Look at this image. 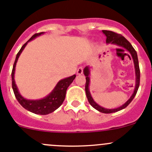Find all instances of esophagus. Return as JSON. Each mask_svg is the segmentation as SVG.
<instances>
[{
    "instance_id": "esophagus-1",
    "label": "esophagus",
    "mask_w": 152,
    "mask_h": 152,
    "mask_svg": "<svg viewBox=\"0 0 152 152\" xmlns=\"http://www.w3.org/2000/svg\"><path fill=\"white\" fill-rule=\"evenodd\" d=\"M76 73H77V75L82 74V73H83V68H82V67H79V68L77 69V70H76Z\"/></svg>"
}]
</instances>
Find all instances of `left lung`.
Listing matches in <instances>:
<instances>
[{
  "mask_svg": "<svg viewBox=\"0 0 152 152\" xmlns=\"http://www.w3.org/2000/svg\"><path fill=\"white\" fill-rule=\"evenodd\" d=\"M104 34L105 35L107 39H106V43L107 44H113V45H117L118 47H121L123 48H125L127 51L129 52L130 55H131L132 58L133 59V62H134V71H135V86H134V92H133L132 95L131 97L120 107H117V108L114 109H107L105 107H102L99 104H98L94 99H93L91 96V93L90 91V66H86L83 70V73L86 76V84H85V92H86V96H87V100H88L90 104L97 110L98 111L101 112L102 113H115V112L120 111V110H123V109L126 108L130 103L133 99L135 96L136 93H137V90H138L139 85H140V68H139V63H138V59H137V52L132 47L129 42L122 35L116 34L115 32L111 31H107L103 30L102 31Z\"/></svg>",
  "mask_w": 152,
  "mask_h": 152,
  "instance_id": "left-lung-1",
  "label": "left lung"
}]
</instances>
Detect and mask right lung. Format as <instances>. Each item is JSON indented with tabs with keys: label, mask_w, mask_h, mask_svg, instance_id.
<instances>
[{
	"label": "right lung",
	"mask_w": 152,
	"mask_h": 152,
	"mask_svg": "<svg viewBox=\"0 0 152 152\" xmlns=\"http://www.w3.org/2000/svg\"><path fill=\"white\" fill-rule=\"evenodd\" d=\"M44 34V32H40V33L35 34L34 35L31 37L30 39L23 45L20 50L17 54L16 58H15V63L13 65V69L12 72V89H13L14 93L15 95L17 100L18 101L20 105L23 107L27 110L28 111L33 113L34 114L37 115H48L49 113H51L54 112L55 110H57L61 105L63 103L64 100L65 99V95H66V91L67 87L70 86V84L73 82L76 78V75H73L69 77L65 78L58 82L54 88L53 89L51 92L49 93L45 97L42 98L41 99H37V100H31V99H25L22 95L20 93L19 90L18 88L15 80V67L18 62V58L20 56L21 53L24 50L25 47L28 44V42L31 41L32 39H35L37 37L40 35Z\"/></svg>",
	"instance_id": "right-lung-1"
}]
</instances>
